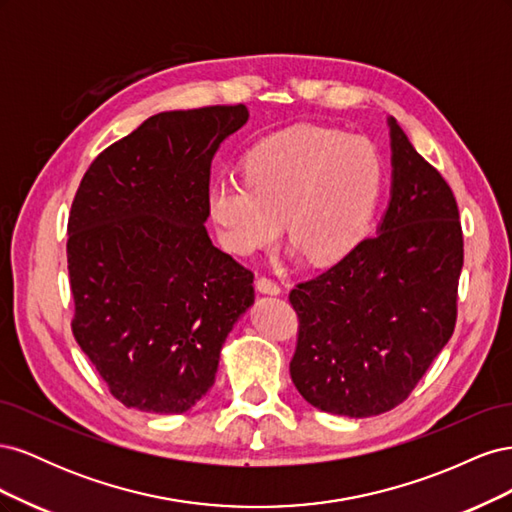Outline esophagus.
<instances>
[{"label":"esophagus","mask_w":512,"mask_h":512,"mask_svg":"<svg viewBox=\"0 0 512 512\" xmlns=\"http://www.w3.org/2000/svg\"><path fill=\"white\" fill-rule=\"evenodd\" d=\"M256 288H258V292H262V294H280V292H282L280 284H275L273 280H269V277H265V275L258 277V280H256Z\"/></svg>","instance_id":"1"}]
</instances>
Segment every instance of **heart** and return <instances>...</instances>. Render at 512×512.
Segmentation results:
<instances>
[{
	"label": "heart",
	"mask_w": 512,
	"mask_h": 512,
	"mask_svg": "<svg viewBox=\"0 0 512 512\" xmlns=\"http://www.w3.org/2000/svg\"><path fill=\"white\" fill-rule=\"evenodd\" d=\"M243 181H218L207 213L220 245L252 256L282 232L314 265L350 254L374 215L382 162L367 138L294 126L260 141L243 160Z\"/></svg>",
	"instance_id": "1"
}]
</instances>
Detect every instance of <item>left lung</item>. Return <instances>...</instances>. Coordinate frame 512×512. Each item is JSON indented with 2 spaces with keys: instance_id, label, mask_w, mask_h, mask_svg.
<instances>
[{
  "instance_id": "left-lung-1",
  "label": "left lung",
  "mask_w": 512,
  "mask_h": 512,
  "mask_svg": "<svg viewBox=\"0 0 512 512\" xmlns=\"http://www.w3.org/2000/svg\"><path fill=\"white\" fill-rule=\"evenodd\" d=\"M391 200L376 235L290 292L299 316L290 376L314 408L389 412L448 344L463 235L453 190L389 117Z\"/></svg>"
}]
</instances>
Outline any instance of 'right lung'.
Instances as JSON below:
<instances>
[{"mask_svg": "<svg viewBox=\"0 0 512 512\" xmlns=\"http://www.w3.org/2000/svg\"><path fill=\"white\" fill-rule=\"evenodd\" d=\"M243 104L168 111L91 162L68 220L72 333L123 406L183 414L215 382L254 275L205 222L211 162Z\"/></svg>", "mask_w": 512, "mask_h": 512, "instance_id": "add662e5", "label": "right lung"}]
</instances>
